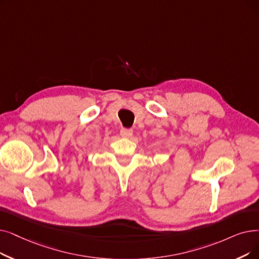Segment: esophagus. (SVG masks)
<instances>
[{
  "label": "esophagus",
  "mask_w": 259,
  "mask_h": 259,
  "mask_svg": "<svg viewBox=\"0 0 259 259\" xmlns=\"http://www.w3.org/2000/svg\"><path fill=\"white\" fill-rule=\"evenodd\" d=\"M133 134V130L132 129H127V128H122L120 130V136L122 138H130Z\"/></svg>",
  "instance_id": "1"
}]
</instances>
